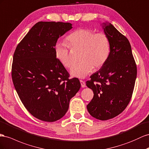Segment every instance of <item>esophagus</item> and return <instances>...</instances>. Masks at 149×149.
I'll return each instance as SVG.
<instances>
[{"label": "esophagus", "mask_w": 149, "mask_h": 149, "mask_svg": "<svg viewBox=\"0 0 149 149\" xmlns=\"http://www.w3.org/2000/svg\"><path fill=\"white\" fill-rule=\"evenodd\" d=\"M80 83H81V85L82 88H84V87L86 86L85 82H84V81H83V80H80Z\"/></svg>", "instance_id": "1"}]
</instances>
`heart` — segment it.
Segmentation results:
<instances>
[{"label":"heart","instance_id":"1","mask_svg":"<svg viewBox=\"0 0 149 149\" xmlns=\"http://www.w3.org/2000/svg\"><path fill=\"white\" fill-rule=\"evenodd\" d=\"M66 42L74 49H82L79 60L81 62L71 68L70 74L73 77L84 78L93 69H99L106 63L110 55V43L108 36L103 33H96L90 29H79L66 38ZM56 58L67 68L73 65L67 45L58 42L54 46Z\"/></svg>","mask_w":149,"mask_h":149}]
</instances>
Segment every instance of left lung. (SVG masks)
Wrapping results in <instances>:
<instances>
[{"label": "left lung", "mask_w": 149, "mask_h": 149, "mask_svg": "<svg viewBox=\"0 0 149 149\" xmlns=\"http://www.w3.org/2000/svg\"><path fill=\"white\" fill-rule=\"evenodd\" d=\"M102 26L109 38L110 52L106 63L86 83L94 93L87 110L93 117L107 120L121 113L129 103L136 66L127 38L109 22Z\"/></svg>", "instance_id": "1"}]
</instances>
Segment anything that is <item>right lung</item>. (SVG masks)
<instances>
[{
	"instance_id": "obj_1",
	"label": "right lung",
	"mask_w": 149,
	"mask_h": 149,
	"mask_svg": "<svg viewBox=\"0 0 149 149\" xmlns=\"http://www.w3.org/2000/svg\"><path fill=\"white\" fill-rule=\"evenodd\" d=\"M72 28L69 22H39L14 52L12 78L15 89L28 111L42 121L61 118L81 87L78 78H68L69 73L54 53L58 38Z\"/></svg>"
}]
</instances>
